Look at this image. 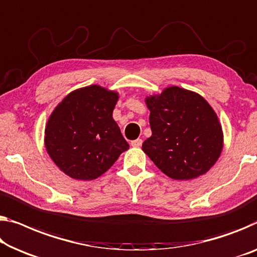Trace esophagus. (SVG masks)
I'll list each match as a JSON object with an SVG mask.
<instances>
[{
    "mask_svg": "<svg viewBox=\"0 0 257 257\" xmlns=\"http://www.w3.org/2000/svg\"><path fill=\"white\" fill-rule=\"evenodd\" d=\"M133 145V147H135V148H139V147H141L142 145V140L141 139H137V140H134V141H132V143H130Z\"/></svg>",
    "mask_w": 257,
    "mask_h": 257,
    "instance_id": "34e87169",
    "label": "esophagus"
}]
</instances>
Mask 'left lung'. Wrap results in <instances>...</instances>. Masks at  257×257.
I'll use <instances>...</instances> for the list:
<instances>
[{"label":"left lung","instance_id":"obj_1","mask_svg":"<svg viewBox=\"0 0 257 257\" xmlns=\"http://www.w3.org/2000/svg\"><path fill=\"white\" fill-rule=\"evenodd\" d=\"M152 136L142 145L167 177L189 180L210 170L223 149L216 113L201 95L172 86L147 99Z\"/></svg>","mask_w":257,"mask_h":257}]
</instances>
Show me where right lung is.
<instances>
[{
  "instance_id": "1",
  "label": "right lung",
  "mask_w": 257,
  "mask_h": 257,
  "mask_svg": "<svg viewBox=\"0 0 257 257\" xmlns=\"http://www.w3.org/2000/svg\"><path fill=\"white\" fill-rule=\"evenodd\" d=\"M116 101V92L91 85L69 93L49 117L46 149L70 178L100 177L129 149L112 116Z\"/></svg>"
}]
</instances>
